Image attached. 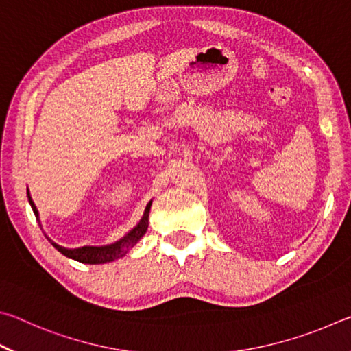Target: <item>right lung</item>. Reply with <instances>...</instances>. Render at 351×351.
<instances>
[{
  "label": "right lung",
  "instance_id": "add662e5",
  "mask_svg": "<svg viewBox=\"0 0 351 351\" xmlns=\"http://www.w3.org/2000/svg\"><path fill=\"white\" fill-rule=\"evenodd\" d=\"M27 199H29V204H31L32 210L35 213V217H37V219H40L38 210H37V207H35L34 201L31 198L29 189H27ZM150 207H152V201L147 204L145 210H144V215H142V218L139 219V223L136 224L128 234L123 235L121 240L111 243V245L82 246V247L69 249V247H63L60 245H57V243L52 241L49 237H46V239L49 240L52 243V246H54L58 252H62L64 257L77 260V261H80V263H86V265L110 263V261H114L117 258L123 257V255H125L130 251V249H132L136 245V243H138L142 239V237H144V234L147 232V228H148V213H150Z\"/></svg>",
  "mask_w": 351,
  "mask_h": 351
}]
</instances>
